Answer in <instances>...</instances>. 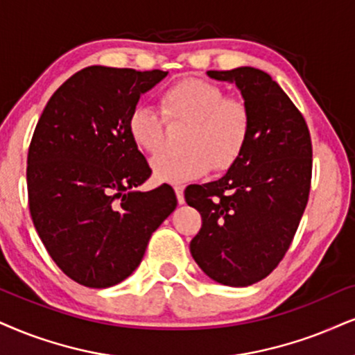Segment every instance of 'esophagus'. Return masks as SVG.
<instances>
[{
  "instance_id": "esophagus-1",
  "label": "esophagus",
  "mask_w": 355,
  "mask_h": 355,
  "mask_svg": "<svg viewBox=\"0 0 355 355\" xmlns=\"http://www.w3.org/2000/svg\"><path fill=\"white\" fill-rule=\"evenodd\" d=\"M174 192H176V198L179 204H184V187L176 186L174 187Z\"/></svg>"
}]
</instances>
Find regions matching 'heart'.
I'll list each match as a JSON object with an SVG mask.
<instances>
[{
	"mask_svg": "<svg viewBox=\"0 0 355 355\" xmlns=\"http://www.w3.org/2000/svg\"><path fill=\"white\" fill-rule=\"evenodd\" d=\"M161 113L139 105L130 113L128 135L139 151L157 155L164 146L166 124L187 125L184 153L161 155L151 161L153 178L164 184H182L209 169L227 171L248 143L252 115L247 103L227 98L224 89L200 78H184L159 97Z\"/></svg>",
	"mask_w": 355,
	"mask_h": 355,
	"instance_id": "heart-1",
	"label": "heart"
}]
</instances>
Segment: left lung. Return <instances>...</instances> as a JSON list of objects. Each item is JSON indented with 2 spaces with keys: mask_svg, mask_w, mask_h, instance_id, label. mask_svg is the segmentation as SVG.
<instances>
[{
  "mask_svg": "<svg viewBox=\"0 0 355 355\" xmlns=\"http://www.w3.org/2000/svg\"><path fill=\"white\" fill-rule=\"evenodd\" d=\"M207 76L237 85L252 128L225 176L184 192L202 217L189 248L214 282L248 286L277 268L298 230L311 189V137L303 115L266 72L237 67Z\"/></svg>",
  "mask_w": 355,
  "mask_h": 355,
  "instance_id": "obj_1",
  "label": "left lung"
}]
</instances>
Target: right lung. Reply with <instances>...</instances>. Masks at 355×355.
Returning <instances> with one entry per match:
<instances>
[{
	"label": "right lung",
	"instance_id": "add662e5",
	"mask_svg": "<svg viewBox=\"0 0 355 355\" xmlns=\"http://www.w3.org/2000/svg\"><path fill=\"white\" fill-rule=\"evenodd\" d=\"M166 76L82 69L54 92L34 130L26 169L31 217L55 265L84 286L128 278L178 205L168 184L135 189L151 169L128 135L139 97Z\"/></svg>",
	"mask_w": 355,
	"mask_h": 355
}]
</instances>
